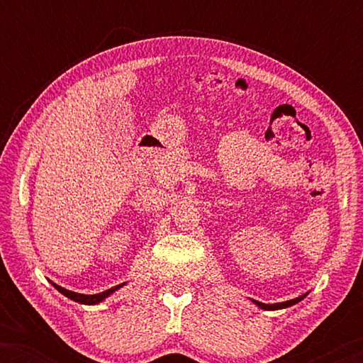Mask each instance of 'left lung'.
Instances as JSON below:
<instances>
[{
	"mask_svg": "<svg viewBox=\"0 0 363 363\" xmlns=\"http://www.w3.org/2000/svg\"><path fill=\"white\" fill-rule=\"evenodd\" d=\"M307 294H302L299 297H296V299H291V301H286V302H277V304H264V302H259V301H252V304H256L257 307H261V309L264 311H277V309H286V307H291L297 304V302H301L304 299Z\"/></svg>",
	"mask_w": 363,
	"mask_h": 363,
	"instance_id": "obj_1",
	"label": "left lung"
}]
</instances>
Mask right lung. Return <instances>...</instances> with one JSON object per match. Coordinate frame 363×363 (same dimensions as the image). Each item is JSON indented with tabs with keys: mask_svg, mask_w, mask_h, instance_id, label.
<instances>
[{
	"mask_svg": "<svg viewBox=\"0 0 363 363\" xmlns=\"http://www.w3.org/2000/svg\"><path fill=\"white\" fill-rule=\"evenodd\" d=\"M51 284L56 287V289L61 292V294L69 297V299L79 302V304L96 306V304H99V302H102L104 299H107V297L111 296V294H113V292H116L117 289H121L122 286H125V282H123V284H118L116 287H111V289H107V291H104V292H99V294H89V296L87 294H79V292H72V291H69V289H64V287L54 284V282H51Z\"/></svg>",
	"mask_w": 363,
	"mask_h": 363,
	"instance_id": "right-lung-1",
	"label": "right lung"
}]
</instances>
